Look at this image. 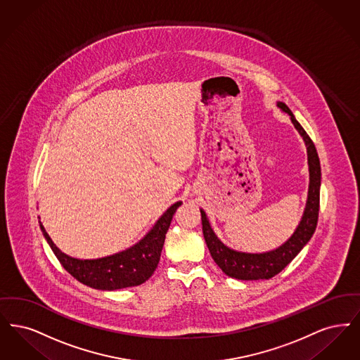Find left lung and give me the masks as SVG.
I'll use <instances>...</instances> for the list:
<instances>
[{"mask_svg": "<svg viewBox=\"0 0 360 360\" xmlns=\"http://www.w3.org/2000/svg\"><path fill=\"white\" fill-rule=\"evenodd\" d=\"M277 107L290 116V120L295 129L302 135L308 154L309 166V188L305 210L299 226L290 238L274 250L265 253H245L237 252L222 244L216 233L212 229L209 219L201 209L202 231L209 252L217 265L222 272L233 278L238 280H269L277 274H280L288 264L295 259L305 244L311 240L312 234L316 231L319 207H320V184H321V169L317 155L316 147L312 139L308 136L305 129L296 120L287 104L277 101Z\"/></svg>", "mask_w": 360, "mask_h": 360, "instance_id": "1", "label": "left lung"}]
</instances>
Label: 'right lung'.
I'll return each instance as SVG.
<instances>
[{
    "mask_svg": "<svg viewBox=\"0 0 360 360\" xmlns=\"http://www.w3.org/2000/svg\"><path fill=\"white\" fill-rule=\"evenodd\" d=\"M182 202H175L162 216L153 229L143 238L129 249L112 256L96 259H73L63 253L40 222L46 243L53 250L60 264L73 277L84 285L101 289L115 290L122 288L136 287L143 284L155 272L158 266L160 252L165 244V237L172 224L175 210Z\"/></svg>",
    "mask_w": 360,
    "mask_h": 360,
    "instance_id": "add662e5",
    "label": "right lung"
}]
</instances>
